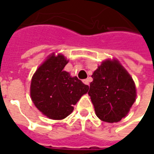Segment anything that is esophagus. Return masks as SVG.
<instances>
[{
    "mask_svg": "<svg viewBox=\"0 0 154 154\" xmlns=\"http://www.w3.org/2000/svg\"><path fill=\"white\" fill-rule=\"evenodd\" d=\"M83 83L86 85H89V83H90V80L89 79H83Z\"/></svg>",
    "mask_w": 154,
    "mask_h": 154,
    "instance_id": "obj_1",
    "label": "esophagus"
}]
</instances>
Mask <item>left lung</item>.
<instances>
[{"label":"left lung","mask_w":154,"mask_h":154,"mask_svg":"<svg viewBox=\"0 0 154 154\" xmlns=\"http://www.w3.org/2000/svg\"><path fill=\"white\" fill-rule=\"evenodd\" d=\"M91 96L96 116L104 122H119L125 117L136 100L133 78L116 59H107L94 71Z\"/></svg>","instance_id":"8db88e82"}]
</instances>
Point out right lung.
I'll return each instance as SVG.
<instances>
[{"label": "right lung", "instance_id": "add662e5", "mask_svg": "<svg viewBox=\"0 0 154 154\" xmlns=\"http://www.w3.org/2000/svg\"><path fill=\"white\" fill-rule=\"evenodd\" d=\"M68 60L63 54H52L32 77L30 96L36 108L52 120H63L74 110L89 87L63 71Z\"/></svg>", "mask_w": 154, "mask_h": 154}]
</instances>
